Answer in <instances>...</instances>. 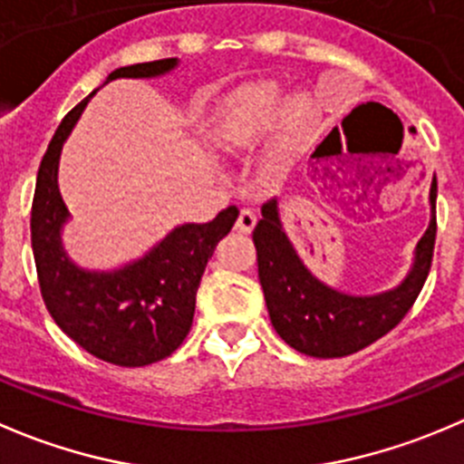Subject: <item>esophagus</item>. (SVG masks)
Here are the masks:
<instances>
[{"mask_svg": "<svg viewBox=\"0 0 464 464\" xmlns=\"http://www.w3.org/2000/svg\"><path fill=\"white\" fill-rule=\"evenodd\" d=\"M254 227H256V215H254V210L242 208L240 215H237L236 231H237V233H245V236H249V233L254 231Z\"/></svg>", "mask_w": 464, "mask_h": 464, "instance_id": "1", "label": "esophagus"}]
</instances>
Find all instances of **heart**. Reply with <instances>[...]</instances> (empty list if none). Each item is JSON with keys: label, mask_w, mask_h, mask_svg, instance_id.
<instances>
[{"label": "heart", "mask_w": 464, "mask_h": 464, "mask_svg": "<svg viewBox=\"0 0 464 464\" xmlns=\"http://www.w3.org/2000/svg\"><path fill=\"white\" fill-rule=\"evenodd\" d=\"M281 103V88L274 81L242 85L215 106L208 120V138L224 151H240L254 145L274 122ZM313 106L305 97H292L281 115V140L263 160V177L276 181L283 177L292 147L310 124Z\"/></svg>", "instance_id": "heart-1"}]
</instances>
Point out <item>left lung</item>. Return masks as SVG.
Listing matches in <instances>:
<instances>
[{
    "mask_svg": "<svg viewBox=\"0 0 464 464\" xmlns=\"http://www.w3.org/2000/svg\"><path fill=\"white\" fill-rule=\"evenodd\" d=\"M430 224L415 246L408 276L397 287L376 295H346L319 281L304 265L278 218V201L263 206L254 228L258 278L269 319L281 340L313 358H342L356 353L392 331L415 304L429 276L435 246V199L430 183Z\"/></svg>",
    "mask_w": 464,
    "mask_h": 464,
    "instance_id": "obj_1",
    "label": "left lung"
}]
</instances>
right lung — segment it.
Segmentation results:
<instances>
[{"mask_svg": "<svg viewBox=\"0 0 464 464\" xmlns=\"http://www.w3.org/2000/svg\"><path fill=\"white\" fill-rule=\"evenodd\" d=\"M177 65L179 58H163L120 67L106 83L154 79ZM90 97L76 103L56 129L35 179L31 246L40 292L53 322L81 349L112 365L145 367L177 352L190 333L201 274L218 242L236 224L237 208L228 206L208 224H181L124 267L92 272L72 263L61 240L70 213L58 190V160Z\"/></svg>", "mask_w": 464, "mask_h": 464, "instance_id": "right-lung-1", "label": "right lung"}]
</instances>
